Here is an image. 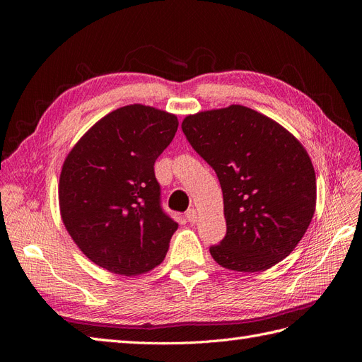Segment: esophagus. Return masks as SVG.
Here are the masks:
<instances>
[{
	"instance_id": "esophagus-1",
	"label": "esophagus",
	"mask_w": 362,
	"mask_h": 362,
	"mask_svg": "<svg viewBox=\"0 0 362 362\" xmlns=\"http://www.w3.org/2000/svg\"><path fill=\"white\" fill-rule=\"evenodd\" d=\"M185 217H187V221L190 223H196V222H198V211H196L194 208H190V210L185 213Z\"/></svg>"
}]
</instances>
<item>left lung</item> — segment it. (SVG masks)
<instances>
[{"label": "left lung", "mask_w": 362, "mask_h": 362, "mask_svg": "<svg viewBox=\"0 0 362 362\" xmlns=\"http://www.w3.org/2000/svg\"><path fill=\"white\" fill-rule=\"evenodd\" d=\"M181 128L217 173L226 235L210 247L218 266L264 272L302 240L315 211L308 152L276 120L245 105L185 116Z\"/></svg>", "instance_id": "obj_1"}]
</instances>
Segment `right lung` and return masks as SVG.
<instances>
[{
	"label": "right lung",
	"mask_w": 362,
	"mask_h": 362,
	"mask_svg": "<svg viewBox=\"0 0 362 362\" xmlns=\"http://www.w3.org/2000/svg\"><path fill=\"white\" fill-rule=\"evenodd\" d=\"M178 129V117L131 104L87 129L63 163L59 205L83 254L122 276L161 264L178 223L160 206L154 163Z\"/></svg>",
	"instance_id": "right-lung-1"
}]
</instances>
